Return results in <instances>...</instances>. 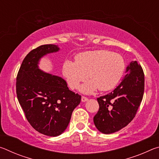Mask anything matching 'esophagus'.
<instances>
[{
    "label": "esophagus",
    "mask_w": 159,
    "mask_h": 159,
    "mask_svg": "<svg viewBox=\"0 0 159 159\" xmlns=\"http://www.w3.org/2000/svg\"><path fill=\"white\" fill-rule=\"evenodd\" d=\"M88 99L86 98V97H84V96H82V98H81V101L83 102H86V101H88Z\"/></svg>",
    "instance_id": "34e87169"
}]
</instances>
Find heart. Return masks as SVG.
Returning a JSON list of instances; mask_svg holds the SVG:
<instances>
[{
    "label": "heart",
    "mask_w": 159,
    "mask_h": 159,
    "mask_svg": "<svg viewBox=\"0 0 159 159\" xmlns=\"http://www.w3.org/2000/svg\"><path fill=\"white\" fill-rule=\"evenodd\" d=\"M125 63L121 56L105 50L87 51L79 54L76 61L66 60L62 71L68 85L75 89L79 83L88 79L91 80L81 85L80 90L90 94L99 89L112 90L121 79Z\"/></svg>",
    "instance_id": "b5f03b06"
}]
</instances>
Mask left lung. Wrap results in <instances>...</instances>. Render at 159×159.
Wrapping results in <instances>:
<instances>
[{
  "label": "left lung",
  "mask_w": 159,
  "mask_h": 159,
  "mask_svg": "<svg viewBox=\"0 0 159 159\" xmlns=\"http://www.w3.org/2000/svg\"><path fill=\"white\" fill-rule=\"evenodd\" d=\"M126 75L113 92L98 98L99 109L93 118L97 129L111 134L125 127L133 119L142 100L144 75L140 64L132 61Z\"/></svg>",
  "instance_id": "1"
}]
</instances>
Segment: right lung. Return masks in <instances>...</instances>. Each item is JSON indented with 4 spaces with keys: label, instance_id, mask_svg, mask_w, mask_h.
<instances>
[{
    "label": "right lung",
    "instance_id": "add662e5",
    "mask_svg": "<svg viewBox=\"0 0 159 159\" xmlns=\"http://www.w3.org/2000/svg\"><path fill=\"white\" fill-rule=\"evenodd\" d=\"M59 50L58 45L52 44L31 50L21 63L16 82L17 99L26 119L35 130L50 137L64 133L81 99L62 78L39 69L42 57Z\"/></svg>",
    "mask_w": 159,
    "mask_h": 159
}]
</instances>
